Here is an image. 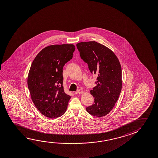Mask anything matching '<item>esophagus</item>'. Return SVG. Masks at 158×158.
Returning a JSON list of instances; mask_svg holds the SVG:
<instances>
[{"instance_id": "34e87169", "label": "esophagus", "mask_w": 158, "mask_h": 158, "mask_svg": "<svg viewBox=\"0 0 158 158\" xmlns=\"http://www.w3.org/2000/svg\"><path fill=\"white\" fill-rule=\"evenodd\" d=\"M83 93H84V91H83V90H81V89H80V90H78L77 92H75V94H83Z\"/></svg>"}]
</instances>
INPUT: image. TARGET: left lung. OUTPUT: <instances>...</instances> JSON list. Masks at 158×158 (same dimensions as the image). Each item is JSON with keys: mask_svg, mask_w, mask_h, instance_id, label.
I'll return each mask as SVG.
<instances>
[{"mask_svg": "<svg viewBox=\"0 0 158 158\" xmlns=\"http://www.w3.org/2000/svg\"><path fill=\"white\" fill-rule=\"evenodd\" d=\"M81 58L88 64L90 72L98 76L97 85L91 90L94 104L86 108L94 116L109 114L119 98L122 86V69L119 60L108 47L95 41L77 44Z\"/></svg>", "mask_w": 158, "mask_h": 158, "instance_id": "1", "label": "left lung"}]
</instances>
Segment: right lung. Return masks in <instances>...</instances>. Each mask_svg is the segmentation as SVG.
Masks as SVG:
<instances>
[{"label":"right lung","mask_w":158,"mask_h":158,"mask_svg":"<svg viewBox=\"0 0 158 158\" xmlns=\"http://www.w3.org/2000/svg\"><path fill=\"white\" fill-rule=\"evenodd\" d=\"M75 49L73 44L51 45L42 49L31 64L27 85L32 101L44 116L54 118L67 110L71 97L64 91L63 68Z\"/></svg>","instance_id":"obj_1"}]
</instances>
